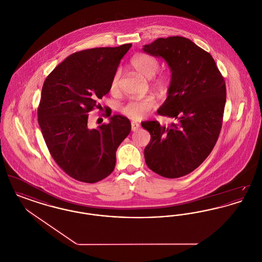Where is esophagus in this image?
Segmentation results:
<instances>
[{
	"mask_svg": "<svg viewBox=\"0 0 262 262\" xmlns=\"http://www.w3.org/2000/svg\"><path fill=\"white\" fill-rule=\"evenodd\" d=\"M140 125L137 124V122H132V130L133 132H137V129H139Z\"/></svg>",
	"mask_w": 262,
	"mask_h": 262,
	"instance_id": "34e87169",
	"label": "esophagus"
}]
</instances>
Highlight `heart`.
I'll return each instance as SVG.
<instances>
[{
    "mask_svg": "<svg viewBox=\"0 0 262 262\" xmlns=\"http://www.w3.org/2000/svg\"><path fill=\"white\" fill-rule=\"evenodd\" d=\"M129 63L130 67L139 75L147 78L151 77V83L154 86L166 88L169 85L171 80L170 75L166 72H158L160 63L155 57L145 53H137L132 57ZM119 81L120 73L117 72L113 76L110 85L112 92H117L119 90ZM157 106V99L154 96H147L142 99L127 101L121 106L120 111L124 116L132 120H141L155 110Z\"/></svg>",
    "mask_w": 262,
    "mask_h": 262,
    "instance_id": "obj_1",
    "label": "heart"
}]
</instances>
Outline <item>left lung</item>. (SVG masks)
Wrapping results in <instances>:
<instances>
[{"instance_id": "obj_1", "label": "left lung", "mask_w": 262, "mask_h": 262, "mask_svg": "<svg viewBox=\"0 0 262 262\" xmlns=\"http://www.w3.org/2000/svg\"><path fill=\"white\" fill-rule=\"evenodd\" d=\"M143 51L162 57L171 69L168 97L157 113L176 120L167 126L158 121L141 123L151 137L145 162L156 174L180 178L200 166L217 142L226 103L224 77L211 55L186 37L158 38Z\"/></svg>"}]
</instances>
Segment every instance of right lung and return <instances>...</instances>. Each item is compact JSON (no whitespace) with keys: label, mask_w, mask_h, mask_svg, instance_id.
Returning <instances> with one entry per match:
<instances>
[{"label":"right lung","mask_w":262,"mask_h":262,"mask_svg":"<svg viewBox=\"0 0 262 262\" xmlns=\"http://www.w3.org/2000/svg\"><path fill=\"white\" fill-rule=\"evenodd\" d=\"M130 47L75 52L44 81L38 124L55 162L76 181L93 184L111 174L117 148L130 133L129 120L121 115L98 128L88 125V113L101 107L97 101L110 91L113 76Z\"/></svg>","instance_id":"1"}]
</instances>
